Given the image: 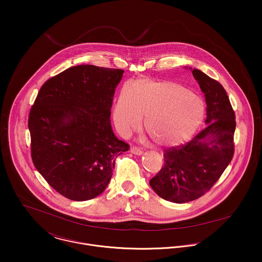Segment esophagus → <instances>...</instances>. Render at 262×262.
<instances>
[{
    "label": "esophagus",
    "mask_w": 262,
    "mask_h": 262,
    "mask_svg": "<svg viewBox=\"0 0 262 262\" xmlns=\"http://www.w3.org/2000/svg\"><path fill=\"white\" fill-rule=\"evenodd\" d=\"M131 153L136 154V155H141V154H142V150L140 149V148H138V147H136V146H133V147L131 148Z\"/></svg>",
    "instance_id": "1"
}]
</instances>
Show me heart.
Returning a JSON list of instances; mask_svg holds the SVG:
<instances>
[{
  "mask_svg": "<svg viewBox=\"0 0 262 262\" xmlns=\"http://www.w3.org/2000/svg\"><path fill=\"white\" fill-rule=\"evenodd\" d=\"M203 101L181 83L171 80L139 79L125 85L116 102L113 120L117 130L128 136L141 126L159 145L184 143L203 121Z\"/></svg>",
  "mask_w": 262,
  "mask_h": 262,
  "instance_id": "heart-1",
  "label": "heart"
}]
</instances>
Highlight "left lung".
<instances>
[{"mask_svg": "<svg viewBox=\"0 0 262 262\" xmlns=\"http://www.w3.org/2000/svg\"><path fill=\"white\" fill-rule=\"evenodd\" d=\"M191 74L205 94L207 126L186 144L164 150V165L149 182L160 198L179 204L209 191L234 155L235 113L224 88L200 70Z\"/></svg>", "mask_w": 262, "mask_h": 262, "instance_id": "8db88e82", "label": "left lung"}]
</instances>
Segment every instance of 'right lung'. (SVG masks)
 <instances>
[{
    "label": "right lung",
    "instance_id": "1",
    "mask_svg": "<svg viewBox=\"0 0 262 262\" xmlns=\"http://www.w3.org/2000/svg\"><path fill=\"white\" fill-rule=\"evenodd\" d=\"M123 74L90 64L70 68L44 82L30 110L33 163L48 185L70 200L101 194L116 158L129 149L110 121Z\"/></svg>",
    "mask_w": 262,
    "mask_h": 262
}]
</instances>
